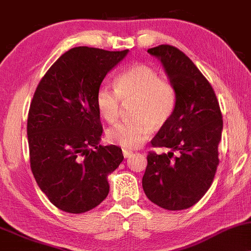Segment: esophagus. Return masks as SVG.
Here are the masks:
<instances>
[{
    "label": "esophagus",
    "mask_w": 251,
    "mask_h": 251,
    "mask_svg": "<svg viewBox=\"0 0 251 251\" xmlns=\"http://www.w3.org/2000/svg\"><path fill=\"white\" fill-rule=\"evenodd\" d=\"M123 155H124V158H131V156L133 155V152H131V151L124 149L123 150Z\"/></svg>",
    "instance_id": "esophagus-1"
}]
</instances>
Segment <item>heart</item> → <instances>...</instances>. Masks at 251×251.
<instances>
[{
	"label": "heart",
	"mask_w": 251,
	"mask_h": 251,
	"mask_svg": "<svg viewBox=\"0 0 251 251\" xmlns=\"http://www.w3.org/2000/svg\"><path fill=\"white\" fill-rule=\"evenodd\" d=\"M114 92L100 87L96 93V107L102 119L113 123L119 113V100L133 99V119L120 122L107 131L111 144L125 150L140 147L151 137L153 125L159 127L170 119L176 104V93L168 80L160 78L154 69L134 64L114 79Z\"/></svg>",
	"instance_id": "heart-1"
}]
</instances>
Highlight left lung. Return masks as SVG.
I'll use <instances>...</instances> for the list:
<instances>
[{
	"instance_id": "obj_1",
	"label": "left lung",
	"mask_w": 251,
	"mask_h": 251,
	"mask_svg": "<svg viewBox=\"0 0 251 251\" xmlns=\"http://www.w3.org/2000/svg\"><path fill=\"white\" fill-rule=\"evenodd\" d=\"M147 52L164 66L176 104L151 141L154 147L171 151L149 153L143 188L164 209H187L206 194L215 176L223 128L221 110L209 81L182 51L159 45Z\"/></svg>"
}]
</instances>
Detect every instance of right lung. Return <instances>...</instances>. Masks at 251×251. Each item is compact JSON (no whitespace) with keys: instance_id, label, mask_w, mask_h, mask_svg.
Returning <instances> with one entry per match:
<instances>
[{"instance_id":"add662e5","label":"right lung","mask_w":251,"mask_h":251,"mask_svg":"<svg viewBox=\"0 0 251 251\" xmlns=\"http://www.w3.org/2000/svg\"><path fill=\"white\" fill-rule=\"evenodd\" d=\"M127 53L74 48L51 65L36 89L26 126L30 166L41 191L63 212L85 213L104 201L107 176L123 161L120 147L99 145L96 93Z\"/></svg>"}]
</instances>
